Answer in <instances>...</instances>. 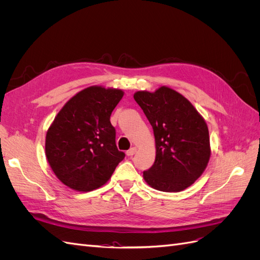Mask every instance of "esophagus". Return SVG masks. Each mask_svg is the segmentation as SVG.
<instances>
[{"label": "esophagus", "mask_w": 260, "mask_h": 260, "mask_svg": "<svg viewBox=\"0 0 260 260\" xmlns=\"http://www.w3.org/2000/svg\"><path fill=\"white\" fill-rule=\"evenodd\" d=\"M136 152H137V148L136 147H131L129 151H127V155L131 157V156H133V155L136 154Z\"/></svg>", "instance_id": "esophagus-1"}]
</instances>
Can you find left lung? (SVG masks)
Segmentation results:
<instances>
[{
	"instance_id": "8db88e82",
	"label": "left lung",
	"mask_w": 260,
	"mask_h": 260,
	"mask_svg": "<svg viewBox=\"0 0 260 260\" xmlns=\"http://www.w3.org/2000/svg\"><path fill=\"white\" fill-rule=\"evenodd\" d=\"M133 98L155 137V161L143 171L144 180L158 191L184 190L202 176L209 160L205 120L183 95L167 86H160L154 93L138 91Z\"/></svg>"
}]
</instances>
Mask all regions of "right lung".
Returning <instances> with one entry per match:
<instances>
[{
	"instance_id": "add662e5",
	"label": "right lung",
	"mask_w": 260,
	"mask_h": 260,
	"mask_svg": "<svg viewBox=\"0 0 260 260\" xmlns=\"http://www.w3.org/2000/svg\"><path fill=\"white\" fill-rule=\"evenodd\" d=\"M123 96L118 89L89 86L64 105L46 132L45 155L62 183L80 192L104 185L123 158L111 123Z\"/></svg>"
}]
</instances>
